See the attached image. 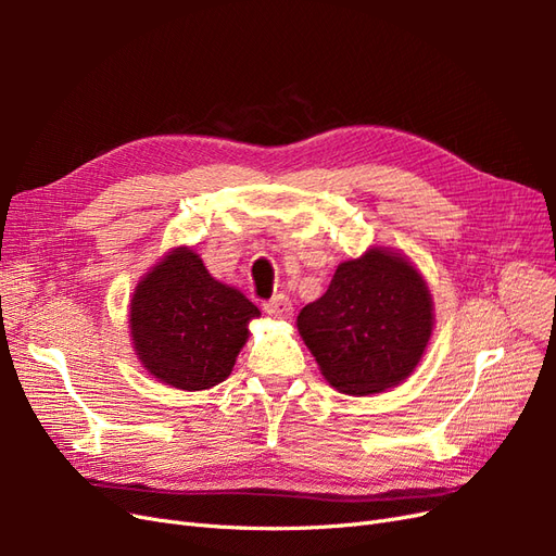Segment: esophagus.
<instances>
[{"instance_id":"1","label":"esophagus","mask_w":556,"mask_h":556,"mask_svg":"<svg viewBox=\"0 0 556 556\" xmlns=\"http://www.w3.org/2000/svg\"><path fill=\"white\" fill-rule=\"evenodd\" d=\"M264 313H268L271 317H280V319L290 317V315H292V301H290V296L278 294V296H274L271 301H266V304H264Z\"/></svg>"}]
</instances>
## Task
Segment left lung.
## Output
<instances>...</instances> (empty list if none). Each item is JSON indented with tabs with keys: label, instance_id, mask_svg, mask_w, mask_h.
Segmentation results:
<instances>
[{
	"label": "left lung",
	"instance_id": "left-lung-1",
	"mask_svg": "<svg viewBox=\"0 0 556 556\" xmlns=\"http://www.w3.org/2000/svg\"><path fill=\"white\" fill-rule=\"evenodd\" d=\"M296 327L331 387L352 396L378 394L422 359L433 301L406 255L371 248L339 264L329 290L301 308Z\"/></svg>",
	"mask_w": 556,
	"mask_h": 556
}]
</instances>
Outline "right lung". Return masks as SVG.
<instances>
[{
	"label": "right lung",
	"instance_id": "right-lung-1",
	"mask_svg": "<svg viewBox=\"0 0 556 556\" xmlns=\"http://www.w3.org/2000/svg\"><path fill=\"white\" fill-rule=\"evenodd\" d=\"M260 308L215 280L190 248H174L131 296V343L150 376L185 392L211 390L233 368Z\"/></svg>",
	"mask_w": 556,
	"mask_h": 556
}]
</instances>
